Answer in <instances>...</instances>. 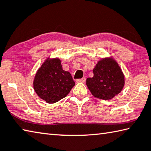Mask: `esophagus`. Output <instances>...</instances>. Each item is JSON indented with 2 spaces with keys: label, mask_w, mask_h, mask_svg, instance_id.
Masks as SVG:
<instances>
[{
  "label": "esophagus",
  "mask_w": 151,
  "mask_h": 151,
  "mask_svg": "<svg viewBox=\"0 0 151 151\" xmlns=\"http://www.w3.org/2000/svg\"><path fill=\"white\" fill-rule=\"evenodd\" d=\"M85 81H86V78H85V77L80 78V79H76V83H85Z\"/></svg>",
  "instance_id": "esophagus-1"
}]
</instances>
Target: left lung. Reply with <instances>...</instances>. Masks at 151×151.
Here are the masks:
<instances>
[{
	"label": "left lung",
	"instance_id": "obj_1",
	"mask_svg": "<svg viewBox=\"0 0 151 151\" xmlns=\"http://www.w3.org/2000/svg\"><path fill=\"white\" fill-rule=\"evenodd\" d=\"M94 76L86 84L94 97L109 100L123 88L124 76L115 61L105 58L99 61L93 69Z\"/></svg>",
	"mask_w": 151,
	"mask_h": 151
}]
</instances>
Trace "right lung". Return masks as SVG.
Returning <instances> with one entry per match:
<instances>
[{"mask_svg": "<svg viewBox=\"0 0 151 151\" xmlns=\"http://www.w3.org/2000/svg\"><path fill=\"white\" fill-rule=\"evenodd\" d=\"M75 85L70 73L63 69L58 58L46 60L38 70L33 83L38 96L48 103L65 98Z\"/></svg>", "mask_w": 151, "mask_h": 151, "instance_id": "right-lung-1", "label": "right lung"}]
</instances>
